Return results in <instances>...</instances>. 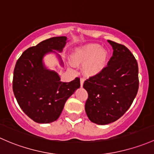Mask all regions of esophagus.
<instances>
[{"mask_svg":"<svg viewBox=\"0 0 154 154\" xmlns=\"http://www.w3.org/2000/svg\"><path fill=\"white\" fill-rule=\"evenodd\" d=\"M84 82H85V79H80V85H81V88H82V87H83Z\"/></svg>","mask_w":154,"mask_h":154,"instance_id":"esophagus-1","label":"esophagus"}]
</instances>
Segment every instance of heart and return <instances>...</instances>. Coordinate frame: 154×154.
<instances>
[{"instance_id":"obj_1","label":"heart","mask_w":154,"mask_h":154,"mask_svg":"<svg viewBox=\"0 0 154 154\" xmlns=\"http://www.w3.org/2000/svg\"><path fill=\"white\" fill-rule=\"evenodd\" d=\"M70 59L75 65H84V71L87 75L94 76L107 66L108 53L99 44H88L75 49L71 54Z\"/></svg>"}]
</instances>
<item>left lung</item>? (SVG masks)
I'll use <instances>...</instances> for the list:
<instances>
[{
  "label": "left lung",
  "instance_id": "8db88e82",
  "mask_svg": "<svg viewBox=\"0 0 154 154\" xmlns=\"http://www.w3.org/2000/svg\"><path fill=\"white\" fill-rule=\"evenodd\" d=\"M113 53L108 65L85 81L88 91L85 111L89 119L104 125L116 121L129 109L139 89V69L135 57L122 44L107 40Z\"/></svg>",
  "mask_w": 154,
  "mask_h": 154
}]
</instances>
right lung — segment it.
Masks as SVG:
<instances>
[{
    "mask_svg": "<svg viewBox=\"0 0 154 154\" xmlns=\"http://www.w3.org/2000/svg\"><path fill=\"white\" fill-rule=\"evenodd\" d=\"M65 36L53 37L25 50L15 64L12 89L19 106L31 119L40 124L53 122L58 119L65 102L80 88L75 78L69 82H61L55 70L44 62L46 55H56L60 65L61 53L67 42Z\"/></svg>",
    "mask_w": 154,
    "mask_h": 154,
    "instance_id": "obj_1",
    "label": "right lung"
}]
</instances>
